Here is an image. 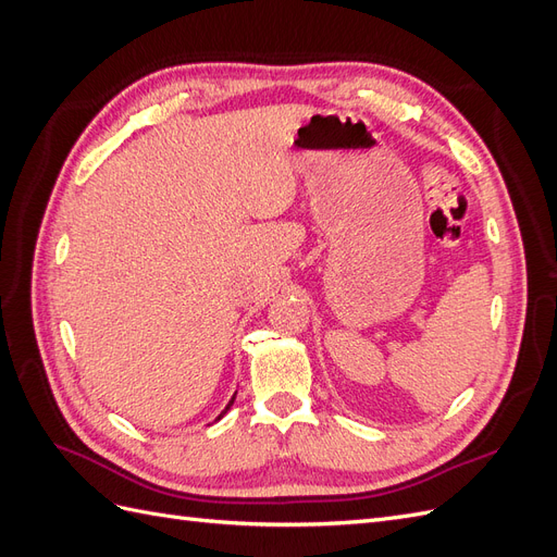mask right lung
<instances>
[{"label": "right lung", "mask_w": 557, "mask_h": 557, "mask_svg": "<svg viewBox=\"0 0 557 557\" xmlns=\"http://www.w3.org/2000/svg\"><path fill=\"white\" fill-rule=\"evenodd\" d=\"M234 397H237V395H232V399H230V401H227V407H225V411H223V413H221V416H218V418H215V420H221V418H223V416H225V413H227V411H230V407H232V404H234Z\"/></svg>", "instance_id": "obj_1"}]
</instances>
